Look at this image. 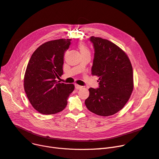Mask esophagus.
<instances>
[{
  "label": "esophagus",
  "instance_id": "esophagus-1",
  "mask_svg": "<svg viewBox=\"0 0 159 159\" xmlns=\"http://www.w3.org/2000/svg\"><path fill=\"white\" fill-rule=\"evenodd\" d=\"M75 88H76L77 89H80L82 88V86L78 85V84H75Z\"/></svg>",
  "mask_w": 159,
  "mask_h": 159
}]
</instances>
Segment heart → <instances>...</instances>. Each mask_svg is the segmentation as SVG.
Instances as JSON below:
<instances>
[{
	"mask_svg": "<svg viewBox=\"0 0 159 159\" xmlns=\"http://www.w3.org/2000/svg\"><path fill=\"white\" fill-rule=\"evenodd\" d=\"M79 48L81 55L85 54V53H89V50L88 48L84 44H80L79 46Z\"/></svg>",
	"mask_w": 159,
	"mask_h": 159,
	"instance_id": "b5f03b06",
	"label": "heart"
}]
</instances>
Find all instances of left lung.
I'll return each mask as SVG.
<instances>
[{"label": "left lung", "mask_w": 159, "mask_h": 159, "mask_svg": "<svg viewBox=\"0 0 159 159\" xmlns=\"http://www.w3.org/2000/svg\"><path fill=\"white\" fill-rule=\"evenodd\" d=\"M95 53L91 74L99 77V88L89 89L85 101L88 109L101 116H110L121 110L133 89V68L128 57L111 41L91 37Z\"/></svg>", "instance_id": "8db88e82"}]
</instances>
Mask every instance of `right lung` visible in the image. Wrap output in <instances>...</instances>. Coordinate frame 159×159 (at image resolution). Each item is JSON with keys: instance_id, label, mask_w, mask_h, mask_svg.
<instances>
[{"instance_id": "1", "label": "right lung", "mask_w": 159, "mask_h": 159, "mask_svg": "<svg viewBox=\"0 0 159 159\" xmlns=\"http://www.w3.org/2000/svg\"><path fill=\"white\" fill-rule=\"evenodd\" d=\"M71 39L48 41L40 45L32 54L24 79V87L32 106L39 113L52 115L66 107L73 84L56 80L63 74L64 53Z\"/></svg>"}]
</instances>
